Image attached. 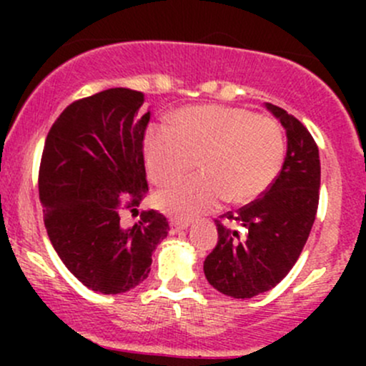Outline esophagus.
Masks as SVG:
<instances>
[{"label":"esophagus","mask_w":366,"mask_h":366,"mask_svg":"<svg viewBox=\"0 0 366 366\" xmlns=\"http://www.w3.org/2000/svg\"><path fill=\"white\" fill-rule=\"evenodd\" d=\"M189 225H191L189 222H182V220H177V218H174V220H170V232L177 234L180 230L187 229Z\"/></svg>","instance_id":"obj_1"}]
</instances>
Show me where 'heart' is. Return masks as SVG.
<instances>
[{
  "label": "heart",
  "mask_w": 366,
  "mask_h": 366,
  "mask_svg": "<svg viewBox=\"0 0 366 366\" xmlns=\"http://www.w3.org/2000/svg\"><path fill=\"white\" fill-rule=\"evenodd\" d=\"M285 153L275 120L244 108L201 104L175 113L174 124L154 122L144 134V158L153 182L163 184L196 164L199 174L180 177L157 203L179 218L215 209L222 201L247 204L270 187Z\"/></svg>",
  "instance_id": "heart-1"
}]
</instances>
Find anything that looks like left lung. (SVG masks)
Here are the masks:
<instances>
[{
    "label": "left lung",
    "instance_id": "left-lung-1",
    "mask_svg": "<svg viewBox=\"0 0 366 366\" xmlns=\"http://www.w3.org/2000/svg\"><path fill=\"white\" fill-rule=\"evenodd\" d=\"M264 107L287 136L282 170L262 197L215 220L218 242L204 259L208 282L236 300L270 291L289 274L308 241L320 197V157L312 134L282 108ZM234 223L245 232L232 229Z\"/></svg>",
    "mask_w": 366,
    "mask_h": 366
}]
</instances>
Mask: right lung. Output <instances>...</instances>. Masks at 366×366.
Here are the masks:
<instances>
[{
	"mask_svg": "<svg viewBox=\"0 0 366 366\" xmlns=\"http://www.w3.org/2000/svg\"><path fill=\"white\" fill-rule=\"evenodd\" d=\"M144 94L113 87L61 112L46 137L39 167V199L49 241L86 287L120 294L139 285L151 254L167 237L169 220L142 212L132 227L120 224L148 194L144 134L151 113Z\"/></svg>",
	"mask_w": 366,
	"mask_h": 366,
	"instance_id": "1",
	"label": "right lung"
}]
</instances>
